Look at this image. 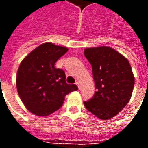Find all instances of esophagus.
<instances>
[{
	"label": "esophagus",
	"mask_w": 148,
	"mask_h": 148,
	"mask_svg": "<svg viewBox=\"0 0 148 148\" xmlns=\"http://www.w3.org/2000/svg\"><path fill=\"white\" fill-rule=\"evenodd\" d=\"M75 84H76V86L78 87V89H80V84H79V82H76Z\"/></svg>",
	"instance_id": "esophagus-1"
}]
</instances>
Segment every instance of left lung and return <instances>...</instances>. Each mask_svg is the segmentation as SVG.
I'll list each match as a JSON object with an SVG mask.
<instances>
[{
	"label": "left lung",
	"mask_w": 148,
	"mask_h": 148,
	"mask_svg": "<svg viewBox=\"0 0 148 148\" xmlns=\"http://www.w3.org/2000/svg\"><path fill=\"white\" fill-rule=\"evenodd\" d=\"M86 58L92 66L96 91L84 105L101 120L117 115L127 105L133 91L135 78L129 62L109 47L86 48Z\"/></svg>",
	"instance_id": "8db88e82"
}]
</instances>
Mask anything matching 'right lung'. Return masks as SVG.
Listing matches in <instances>:
<instances>
[{"label": "right lung", "instance_id": "add662e5", "mask_svg": "<svg viewBox=\"0 0 148 148\" xmlns=\"http://www.w3.org/2000/svg\"><path fill=\"white\" fill-rule=\"evenodd\" d=\"M67 47L45 42L34 49L22 60L16 74V88L22 102L28 111L47 116L57 111L65 96L77 90L74 84L66 82V74L55 67Z\"/></svg>", "mask_w": 148, "mask_h": 148}]
</instances>
